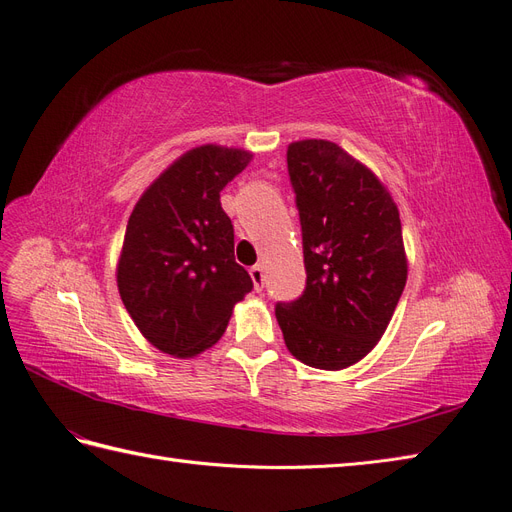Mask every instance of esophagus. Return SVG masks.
Here are the masks:
<instances>
[{"label":"esophagus","instance_id":"34e87169","mask_svg":"<svg viewBox=\"0 0 512 512\" xmlns=\"http://www.w3.org/2000/svg\"><path fill=\"white\" fill-rule=\"evenodd\" d=\"M249 272H251L255 289L261 291V289H263V280H266V276H263V268H261V266H253Z\"/></svg>","mask_w":512,"mask_h":512}]
</instances>
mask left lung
<instances>
[{"mask_svg":"<svg viewBox=\"0 0 512 512\" xmlns=\"http://www.w3.org/2000/svg\"><path fill=\"white\" fill-rule=\"evenodd\" d=\"M300 212L306 289L274 312L302 364L342 370L381 340L406 285L400 212L366 166L334 142L287 148Z\"/></svg>","mask_w":512,"mask_h":512,"instance_id":"left-lung-1","label":"left lung"}]
</instances>
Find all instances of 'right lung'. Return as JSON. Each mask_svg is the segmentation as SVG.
I'll return each instance as SVG.
<instances>
[{
  "mask_svg": "<svg viewBox=\"0 0 512 512\" xmlns=\"http://www.w3.org/2000/svg\"><path fill=\"white\" fill-rule=\"evenodd\" d=\"M251 153L217 144L185 153L144 191L117 268L121 300L159 351L193 357L217 342L253 280L234 257L221 191Z\"/></svg>",
  "mask_w": 512,
  "mask_h": 512,
  "instance_id": "1",
  "label": "right lung"
}]
</instances>
